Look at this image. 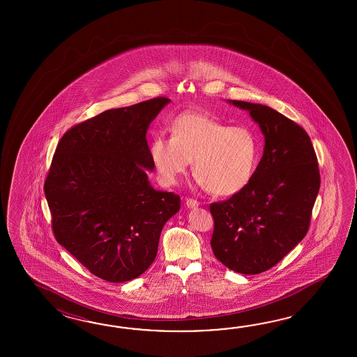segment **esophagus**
Listing matches in <instances>:
<instances>
[{
	"instance_id": "obj_1",
	"label": "esophagus",
	"mask_w": 357,
	"mask_h": 357,
	"mask_svg": "<svg viewBox=\"0 0 357 357\" xmlns=\"http://www.w3.org/2000/svg\"><path fill=\"white\" fill-rule=\"evenodd\" d=\"M199 205H200V203H199L197 200H195V199H191V197L186 199V206H188V208H197Z\"/></svg>"
}]
</instances>
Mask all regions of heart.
Masks as SVG:
<instances>
[{"label":"heart","instance_id":"b5f03b06","mask_svg":"<svg viewBox=\"0 0 357 357\" xmlns=\"http://www.w3.org/2000/svg\"><path fill=\"white\" fill-rule=\"evenodd\" d=\"M151 154L165 185L176 183L194 160L197 182L215 195L227 197L250 182L258 163L259 142L246 126L188 114L174 122L171 137L153 139Z\"/></svg>","mask_w":357,"mask_h":357}]
</instances>
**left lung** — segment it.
<instances>
[{
	"instance_id": "left-lung-1",
	"label": "left lung",
	"mask_w": 357,
	"mask_h": 357,
	"mask_svg": "<svg viewBox=\"0 0 357 357\" xmlns=\"http://www.w3.org/2000/svg\"><path fill=\"white\" fill-rule=\"evenodd\" d=\"M250 112L266 137L264 154L250 182L209 205L214 257L231 271L266 272L280 263L310 227L320 174L307 132L271 107L229 100Z\"/></svg>"
}]
</instances>
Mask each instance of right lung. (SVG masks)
Segmentation results:
<instances>
[{"label":"right lung","instance_id":"right-lung-1","mask_svg":"<svg viewBox=\"0 0 357 357\" xmlns=\"http://www.w3.org/2000/svg\"><path fill=\"white\" fill-rule=\"evenodd\" d=\"M169 99L108 109L61 137L45 181L57 243L91 274L131 281L151 266L180 197L154 190L146 130Z\"/></svg>","mask_w":357,"mask_h":357}]
</instances>
